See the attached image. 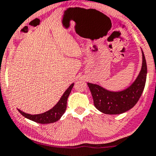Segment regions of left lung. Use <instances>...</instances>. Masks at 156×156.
<instances>
[{"instance_id":"obj_1","label":"left lung","mask_w":156,"mask_h":156,"mask_svg":"<svg viewBox=\"0 0 156 156\" xmlns=\"http://www.w3.org/2000/svg\"><path fill=\"white\" fill-rule=\"evenodd\" d=\"M142 55L141 70L133 83L127 89L113 92L98 84L87 83L93 98L94 105L98 111L107 115H119L127 112L136 104L144 89L147 74V66L143 50Z\"/></svg>"}]
</instances>
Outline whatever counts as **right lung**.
<instances>
[{
  "label": "right lung",
  "mask_w": 156,
  "mask_h": 156,
  "mask_svg": "<svg viewBox=\"0 0 156 156\" xmlns=\"http://www.w3.org/2000/svg\"><path fill=\"white\" fill-rule=\"evenodd\" d=\"M73 85L74 83H72L67 88V89L63 94L58 102L51 109L44 112V113L38 114V115H29V114H26L25 112H22L20 109H18V111L26 118L38 123V124H51V123L56 122L62 117V115L65 112L66 108H67V98L73 89Z\"/></svg>",
  "instance_id": "1"
}]
</instances>
